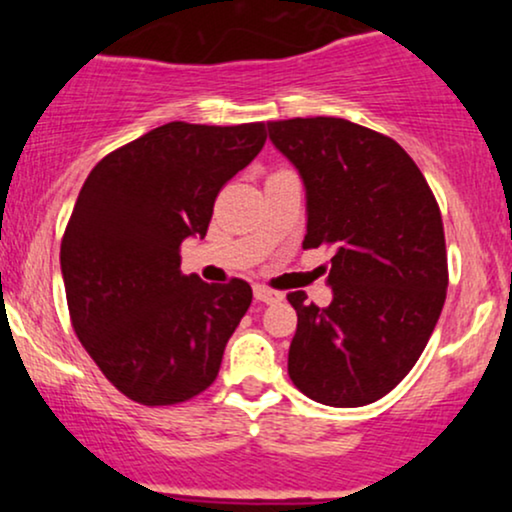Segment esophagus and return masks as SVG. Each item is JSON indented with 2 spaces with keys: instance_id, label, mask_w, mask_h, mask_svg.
I'll use <instances>...</instances> for the list:
<instances>
[{
  "instance_id": "esophagus-1",
  "label": "esophagus",
  "mask_w": 512,
  "mask_h": 512,
  "mask_svg": "<svg viewBox=\"0 0 512 512\" xmlns=\"http://www.w3.org/2000/svg\"><path fill=\"white\" fill-rule=\"evenodd\" d=\"M252 291H255V301H260V303H267V305H272V303H279L281 298H284V296H281L279 291H272V289H267V286H260V284H257L255 289H252Z\"/></svg>"
}]
</instances>
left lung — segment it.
Listing matches in <instances>:
<instances>
[{
	"instance_id": "obj_1",
	"label": "left lung",
	"mask_w": 512,
	"mask_h": 512,
	"mask_svg": "<svg viewBox=\"0 0 512 512\" xmlns=\"http://www.w3.org/2000/svg\"><path fill=\"white\" fill-rule=\"evenodd\" d=\"M305 187L303 248L332 245V303L289 293L293 385L327 407L385 397L419 361L448 289L440 209L395 139L342 117L269 122Z\"/></svg>"
}]
</instances>
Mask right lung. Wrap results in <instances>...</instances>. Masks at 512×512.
<instances>
[{"label": "right lung", "mask_w": 512, "mask_h": 512, "mask_svg": "<svg viewBox=\"0 0 512 512\" xmlns=\"http://www.w3.org/2000/svg\"><path fill=\"white\" fill-rule=\"evenodd\" d=\"M267 142L262 122H168L91 170L60 264L79 342L122 395L146 407L199 395L248 313V281L180 272V245L204 238L214 199Z\"/></svg>", "instance_id": "add662e5"}]
</instances>
